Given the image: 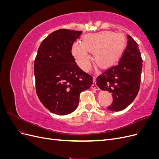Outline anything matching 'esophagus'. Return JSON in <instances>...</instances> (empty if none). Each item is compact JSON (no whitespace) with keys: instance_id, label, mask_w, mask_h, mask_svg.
<instances>
[{"instance_id":"obj_1","label":"esophagus","mask_w":159,"mask_h":159,"mask_svg":"<svg viewBox=\"0 0 159 159\" xmlns=\"http://www.w3.org/2000/svg\"><path fill=\"white\" fill-rule=\"evenodd\" d=\"M93 84L91 85V88H92L93 89H95V90H99V88L98 87L97 85H96V81H95V78H93Z\"/></svg>"}]
</instances>
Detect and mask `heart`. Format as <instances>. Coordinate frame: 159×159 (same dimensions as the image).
<instances>
[{"label": "heart", "mask_w": 159, "mask_h": 159, "mask_svg": "<svg viewBox=\"0 0 159 159\" xmlns=\"http://www.w3.org/2000/svg\"><path fill=\"white\" fill-rule=\"evenodd\" d=\"M126 46V38L121 33L104 31L83 38L81 43L72 45L71 53L81 69L88 71L91 67V56L88 52H93V60L100 68H107L119 60Z\"/></svg>", "instance_id": "b5f03b06"}]
</instances>
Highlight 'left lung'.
I'll return each instance as SVG.
<instances>
[{"label":"left lung","instance_id":"1","mask_svg":"<svg viewBox=\"0 0 159 159\" xmlns=\"http://www.w3.org/2000/svg\"><path fill=\"white\" fill-rule=\"evenodd\" d=\"M127 46L118 64L97 78L96 84L112 93L113 103L107 107L112 111L125 109L135 99L140 88L143 60L138 44L127 35Z\"/></svg>","mask_w":159,"mask_h":159}]
</instances>
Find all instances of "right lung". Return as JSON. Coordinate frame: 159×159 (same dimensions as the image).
<instances>
[{
	"label": "right lung",
	"instance_id": "add662e5",
	"mask_svg": "<svg viewBox=\"0 0 159 159\" xmlns=\"http://www.w3.org/2000/svg\"><path fill=\"white\" fill-rule=\"evenodd\" d=\"M82 32L60 29L52 32L38 50L34 73L38 97L50 111L59 115L74 111L81 91L93 78L77 65L71 54L74 42Z\"/></svg>",
	"mask_w": 159,
	"mask_h": 159
}]
</instances>
